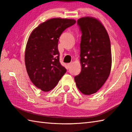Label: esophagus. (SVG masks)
<instances>
[{
  "label": "esophagus",
  "instance_id": "1",
  "mask_svg": "<svg viewBox=\"0 0 132 132\" xmlns=\"http://www.w3.org/2000/svg\"><path fill=\"white\" fill-rule=\"evenodd\" d=\"M71 65H72V64H71V63H68V64H67V68H70L71 67Z\"/></svg>",
  "mask_w": 132,
  "mask_h": 132
}]
</instances>
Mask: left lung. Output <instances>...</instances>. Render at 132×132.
Wrapping results in <instances>:
<instances>
[{
	"label": "left lung",
	"mask_w": 132,
	"mask_h": 132,
	"mask_svg": "<svg viewBox=\"0 0 132 132\" xmlns=\"http://www.w3.org/2000/svg\"><path fill=\"white\" fill-rule=\"evenodd\" d=\"M82 32L80 44L81 72L74 78L83 94L96 93L109 77L112 57L109 36L105 27L95 18L85 17L77 21Z\"/></svg>",
	"instance_id": "8db88e82"
}]
</instances>
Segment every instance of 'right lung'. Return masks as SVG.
Returning <instances> with one entry per match:
<instances>
[{
    "instance_id": "right-lung-1",
    "label": "right lung",
    "mask_w": 132,
    "mask_h": 132,
    "mask_svg": "<svg viewBox=\"0 0 132 132\" xmlns=\"http://www.w3.org/2000/svg\"><path fill=\"white\" fill-rule=\"evenodd\" d=\"M73 19L54 18L41 23L31 32L25 53V63L31 82L43 92L56 86L67 70L60 62L58 42Z\"/></svg>"
}]
</instances>
